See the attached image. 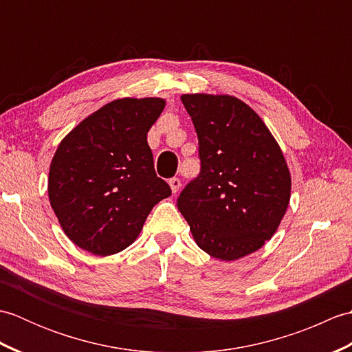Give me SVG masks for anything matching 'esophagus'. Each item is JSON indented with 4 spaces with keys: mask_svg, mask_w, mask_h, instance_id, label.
Returning a JSON list of instances; mask_svg holds the SVG:
<instances>
[{
    "mask_svg": "<svg viewBox=\"0 0 352 352\" xmlns=\"http://www.w3.org/2000/svg\"><path fill=\"white\" fill-rule=\"evenodd\" d=\"M169 186H170V189H172V193H177L178 190H180V188H182V182L178 180V178H170Z\"/></svg>",
    "mask_w": 352,
    "mask_h": 352,
    "instance_id": "34e87169",
    "label": "esophagus"
}]
</instances>
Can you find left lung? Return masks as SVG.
<instances>
[{
  "label": "left lung",
  "instance_id": "8db88e82",
  "mask_svg": "<svg viewBox=\"0 0 352 352\" xmlns=\"http://www.w3.org/2000/svg\"><path fill=\"white\" fill-rule=\"evenodd\" d=\"M182 101L198 134L201 174L177 207L208 256L242 258L275 234L287 210L286 159L263 119L236 96L186 94Z\"/></svg>",
  "mask_w": 352,
  "mask_h": 352
}]
</instances>
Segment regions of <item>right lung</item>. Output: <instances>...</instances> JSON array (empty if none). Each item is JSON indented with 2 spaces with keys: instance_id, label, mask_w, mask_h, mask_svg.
I'll list each match as a JSON object with an SVG mask.
<instances>
[{
  "instance_id": "add662e5",
  "label": "right lung",
  "mask_w": 352,
  "mask_h": 352,
  "mask_svg": "<svg viewBox=\"0 0 352 352\" xmlns=\"http://www.w3.org/2000/svg\"><path fill=\"white\" fill-rule=\"evenodd\" d=\"M163 98H119L83 119L58 144L48 198L65 234L81 250L111 256L140 234L149 212L170 195L155 175L146 134Z\"/></svg>"
}]
</instances>
